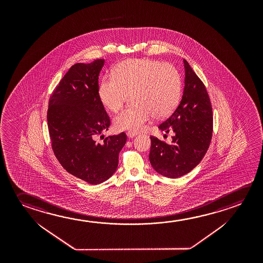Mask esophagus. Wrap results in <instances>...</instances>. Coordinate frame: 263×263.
Segmentation results:
<instances>
[{
	"label": "esophagus",
	"instance_id": "34e87169",
	"mask_svg": "<svg viewBox=\"0 0 263 263\" xmlns=\"http://www.w3.org/2000/svg\"><path fill=\"white\" fill-rule=\"evenodd\" d=\"M126 135H127V137L130 138H134L135 136H137V135H138V132H134V131H128L127 133H126Z\"/></svg>",
	"mask_w": 263,
	"mask_h": 263
}]
</instances>
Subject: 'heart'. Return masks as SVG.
Wrapping results in <instances>:
<instances>
[{
  "instance_id": "1",
  "label": "heart",
  "mask_w": 263,
  "mask_h": 263,
  "mask_svg": "<svg viewBox=\"0 0 263 263\" xmlns=\"http://www.w3.org/2000/svg\"><path fill=\"white\" fill-rule=\"evenodd\" d=\"M181 77L176 67L151 59L121 62L112 76L100 82V100L109 111L117 112L129 95L133 104L115 118L118 130L140 131L154 117L163 119L174 111L181 95Z\"/></svg>"
}]
</instances>
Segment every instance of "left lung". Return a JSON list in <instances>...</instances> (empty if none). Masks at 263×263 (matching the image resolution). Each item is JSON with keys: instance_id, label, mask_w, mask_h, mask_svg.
<instances>
[{"instance_id": "8db88e82", "label": "left lung", "mask_w": 263, "mask_h": 263, "mask_svg": "<svg viewBox=\"0 0 263 263\" xmlns=\"http://www.w3.org/2000/svg\"><path fill=\"white\" fill-rule=\"evenodd\" d=\"M185 86L176 110L159 125L174 136L171 144L151 137L149 161L157 173L179 178L195 168L205 155L213 135V110L206 88L183 60Z\"/></svg>"}]
</instances>
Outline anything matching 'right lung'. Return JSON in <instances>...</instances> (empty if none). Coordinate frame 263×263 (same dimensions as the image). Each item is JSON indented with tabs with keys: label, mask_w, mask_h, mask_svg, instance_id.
I'll return each mask as SVG.
<instances>
[{
	"label": "right lung",
	"mask_w": 263,
	"mask_h": 263,
	"mask_svg": "<svg viewBox=\"0 0 263 263\" xmlns=\"http://www.w3.org/2000/svg\"><path fill=\"white\" fill-rule=\"evenodd\" d=\"M104 60L69 68L48 102V132L52 149L61 166L90 184L106 181L117 171L118 156L126 135L95 138L110 125V117L100 100L98 79Z\"/></svg>",
	"instance_id": "obj_1"
}]
</instances>
